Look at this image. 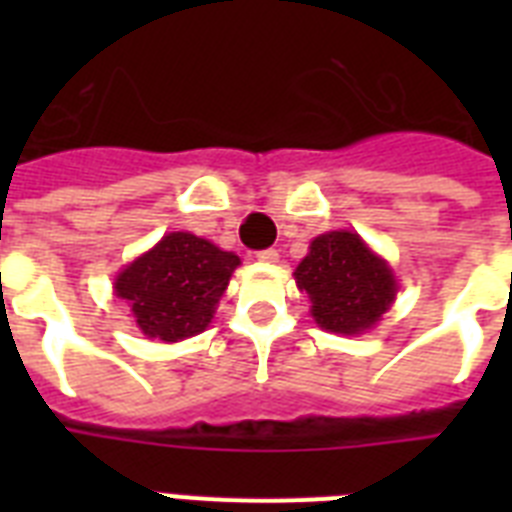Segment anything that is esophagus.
Wrapping results in <instances>:
<instances>
[{"label":"esophagus","mask_w":512,"mask_h":512,"mask_svg":"<svg viewBox=\"0 0 512 512\" xmlns=\"http://www.w3.org/2000/svg\"><path fill=\"white\" fill-rule=\"evenodd\" d=\"M255 257L260 263H279V249H260Z\"/></svg>","instance_id":"1"}]
</instances>
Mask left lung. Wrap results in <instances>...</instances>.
Returning a JSON list of instances; mask_svg holds the SVG:
<instances>
[{"instance_id": "obj_1", "label": "left lung", "mask_w": 512, "mask_h": 512, "mask_svg": "<svg viewBox=\"0 0 512 512\" xmlns=\"http://www.w3.org/2000/svg\"><path fill=\"white\" fill-rule=\"evenodd\" d=\"M297 287L311 297V316L321 329L361 335L396 300L390 265L353 231H329L311 241L295 271Z\"/></svg>"}]
</instances>
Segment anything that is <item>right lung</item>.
I'll list each match as a JSON object with an SVG mask.
<instances>
[{"instance_id":"obj_1","label":"right lung","mask_w":512,"mask_h":512,"mask_svg":"<svg viewBox=\"0 0 512 512\" xmlns=\"http://www.w3.org/2000/svg\"><path fill=\"white\" fill-rule=\"evenodd\" d=\"M241 260L188 231L167 233L154 249L116 276L114 292L130 303L135 324L151 340L177 342L209 327Z\"/></svg>"}]
</instances>
